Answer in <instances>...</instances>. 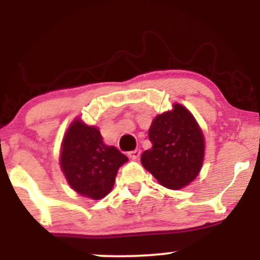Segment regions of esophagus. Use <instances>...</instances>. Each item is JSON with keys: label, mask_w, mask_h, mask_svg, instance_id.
<instances>
[{"label": "esophagus", "mask_w": 260, "mask_h": 260, "mask_svg": "<svg viewBox=\"0 0 260 260\" xmlns=\"http://www.w3.org/2000/svg\"><path fill=\"white\" fill-rule=\"evenodd\" d=\"M128 156H129L132 160H138L140 156V150L139 149H136V150L129 151V153H128Z\"/></svg>", "instance_id": "esophagus-1"}]
</instances>
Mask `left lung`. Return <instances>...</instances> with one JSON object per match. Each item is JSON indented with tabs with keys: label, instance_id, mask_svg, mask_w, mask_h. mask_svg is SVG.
Masks as SVG:
<instances>
[{
	"label": "left lung",
	"instance_id": "obj_1",
	"mask_svg": "<svg viewBox=\"0 0 260 260\" xmlns=\"http://www.w3.org/2000/svg\"><path fill=\"white\" fill-rule=\"evenodd\" d=\"M151 147L140 161L169 189L186 187L201 172L205 153L202 128L189 110L174 104L172 110L157 115L149 128Z\"/></svg>",
	"mask_w": 260,
	"mask_h": 260
}]
</instances>
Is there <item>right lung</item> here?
<instances>
[{
  "instance_id": "1",
  "label": "right lung",
  "mask_w": 260,
  "mask_h": 260,
  "mask_svg": "<svg viewBox=\"0 0 260 260\" xmlns=\"http://www.w3.org/2000/svg\"><path fill=\"white\" fill-rule=\"evenodd\" d=\"M128 161L116 147L103 142L99 128L74 118L61 144L59 166L72 189L99 201L111 192L118 169Z\"/></svg>"
}]
</instances>
